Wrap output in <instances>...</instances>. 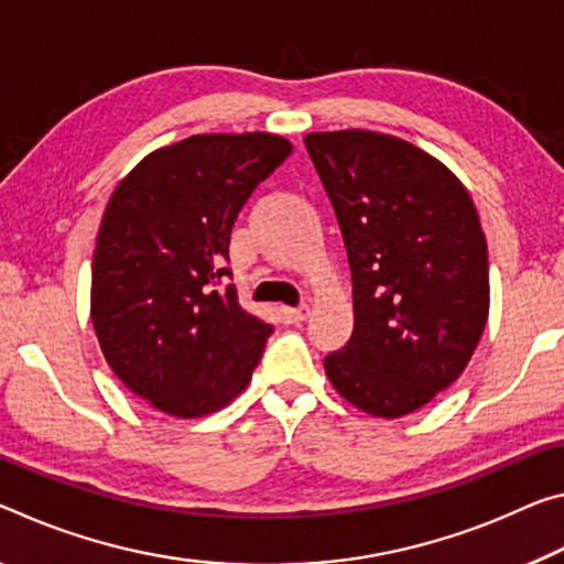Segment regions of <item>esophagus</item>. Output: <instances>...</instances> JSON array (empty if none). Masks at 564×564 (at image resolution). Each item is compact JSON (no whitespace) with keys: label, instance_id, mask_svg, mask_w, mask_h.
Masks as SVG:
<instances>
[{"label":"esophagus","instance_id":"obj_1","mask_svg":"<svg viewBox=\"0 0 564 564\" xmlns=\"http://www.w3.org/2000/svg\"><path fill=\"white\" fill-rule=\"evenodd\" d=\"M308 314H311V308H308V306H299V308L283 306V308H281V318H283V324H289V326H293V324H301V321H306V318H308Z\"/></svg>","mask_w":564,"mask_h":564}]
</instances>
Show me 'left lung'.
I'll use <instances>...</instances> for the list:
<instances>
[{
  "label": "left lung",
  "instance_id": "1",
  "mask_svg": "<svg viewBox=\"0 0 564 564\" xmlns=\"http://www.w3.org/2000/svg\"><path fill=\"white\" fill-rule=\"evenodd\" d=\"M348 253L354 334L324 359L348 404L399 419L462 377L489 316L487 238L442 160L373 130L308 132Z\"/></svg>",
  "mask_w": 564,
  "mask_h": 564
}]
</instances>
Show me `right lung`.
<instances>
[{"instance_id":"1","label":"right lung","mask_w":564,"mask_h":564,"mask_svg":"<svg viewBox=\"0 0 564 564\" xmlns=\"http://www.w3.org/2000/svg\"><path fill=\"white\" fill-rule=\"evenodd\" d=\"M291 150L271 132L193 135L142 158L107 200L89 316L115 377L158 411L208 416L250 383L273 326L218 285L240 208Z\"/></svg>"}]
</instances>
